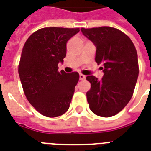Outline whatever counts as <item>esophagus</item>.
<instances>
[{
    "mask_svg": "<svg viewBox=\"0 0 151 151\" xmlns=\"http://www.w3.org/2000/svg\"><path fill=\"white\" fill-rule=\"evenodd\" d=\"M86 78V76L83 75V74H79V79L80 80H84Z\"/></svg>",
    "mask_w": 151,
    "mask_h": 151,
    "instance_id": "esophagus-1",
    "label": "esophagus"
}]
</instances>
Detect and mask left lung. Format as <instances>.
Masks as SVG:
<instances>
[{
    "mask_svg": "<svg viewBox=\"0 0 151 151\" xmlns=\"http://www.w3.org/2000/svg\"><path fill=\"white\" fill-rule=\"evenodd\" d=\"M96 47L95 61L104 75L101 80L87 76L91 84L86 93L90 109L96 115L111 117L121 111L132 98L138 77V54L129 37L109 26L81 29Z\"/></svg>",
    "mask_w": 151,
    "mask_h": 151,
    "instance_id": "left-lung-1",
    "label": "left lung"
}]
</instances>
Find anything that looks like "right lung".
<instances>
[{
  "label": "right lung",
  "mask_w": 151,
  "mask_h": 151,
  "mask_svg": "<svg viewBox=\"0 0 151 151\" xmlns=\"http://www.w3.org/2000/svg\"><path fill=\"white\" fill-rule=\"evenodd\" d=\"M79 29L48 27L36 31L22 50L18 73L28 101L42 115L55 118L70 108L78 72H58L66 56V42Z\"/></svg>",
  "instance_id": "obj_1"
}]
</instances>
